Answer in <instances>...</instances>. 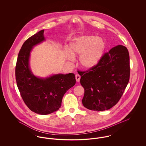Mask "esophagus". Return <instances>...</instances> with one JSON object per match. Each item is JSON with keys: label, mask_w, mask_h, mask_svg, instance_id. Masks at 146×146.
I'll return each mask as SVG.
<instances>
[{"label": "esophagus", "mask_w": 146, "mask_h": 146, "mask_svg": "<svg viewBox=\"0 0 146 146\" xmlns=\"http://www.w3.org/2000/svg\"><path fill=\"white\" fill-rule=\"evenodd\" d=\"M76 81L77 82H79L80 79V76L79 74H76Z\"/></svg>", "instance_id": "34e87169"}]
</instances>
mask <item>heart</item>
I'll return each mask as SVG.
<instances>
[{"mask_svg":"<svg viewBox=\"0 0 146 146\" xmlns=\"http://www.w3.org/2000/svg\"><path fill=\"white\" fill-rule=\"evenodd\" d=\"M106 44L104 40L94 35H82L76 38L66 50V57L73 61L74 56L79 55V64L85 70H89L100 61L104 53Z\"/></svg>","mask_w":146,"mask_h":146,"instance_id":"b5f03b06","label":"heart"}]
</instances>
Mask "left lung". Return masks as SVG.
Masks as SVG:
<instances>
[{
  "instance_id": "8db88e82",
  "label": "left lung",
  "mask_w": 146,
  "mask_h": 146,
  "mask_svg": "<svg viewBox=\"0 0 146 146\" xmlns=\"http://www.w3.org/2000/svg\"><path fill=\"white\" fill-rule=\"evenodd\" d=\"M130 69L129 51L124 46L118 45L105 53L96 66L81 72L84 106L103 111L115 106L129 83Z\"/></svg>"
}]
</instances>
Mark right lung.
<instances>
[{"mask_svg": "<svg viewBox=\"0 0 146 146\" xmlns=\"http://www.w3.org/2000/svg\"><path fill=\"white\" fill-rule=\"evenodd\" d=\"M44 30L29 38L18 55L15 76L18 89L24 102L35 113L46 115L57 111L67 91L76 83L73 73L57 74L45 78L35 76L29 67L31 51L36 45L45 40Z\"/></svg>", "mask_w": 146, "mask_h": 146, "instance_id": "1", "label": "right lung"}]
</instances>
